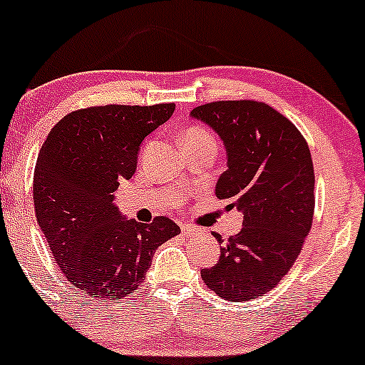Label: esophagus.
<instances>
[{
	"mask_svg": "<svg viewBox=\"0 0 365 365\" xmlns=\"http://www.w3.org/2000/svg\"><path fill=\"white\" fill-rule=\"evenodd\" d=\"M180 230H182L183 235H187V236H190V235H195V231H197L194 226H190V225H185V222H182V225H180Z\"/></svg>",
	"mask_w": 365,
	"mask_h": 365,
	"instance_id": "esophagus-1",
	"label": "esophagus"
}]
</instances>
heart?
<instances>
[{
    "label": "heart",
    "mask_w": 365,
    "mask_h": 365,
    "mask_svg": "<svg viewBox=\"0 0 365 365\" xmlns=\"http://www.w3.org/2000/svg\"><path fill=\"white\" fill-rule=\"evenodd\" d=\"M185 140H214V138L209 130L202 129V127H190L182 134V143Z\"/></svg>",
    "instance_id": "1"
}]
</instances>
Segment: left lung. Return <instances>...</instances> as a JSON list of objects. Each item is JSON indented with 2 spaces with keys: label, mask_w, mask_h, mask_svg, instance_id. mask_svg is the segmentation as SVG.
I'll return each instance as SVG.
<instances>
[{
  "label": "left lung",
  "mask_w": 365,
  "mask_h": 365,
  "mask_svg": "<svg viewBox=\"0 0 365 365\" xmlns=\"http://www.w3.org/2000/svg\"><path fill=\"white\" fill-rule=\"evenodd\" d=\"M190 115L219 134L227 170L219 199L243 214V230L225 241L219 262L202 269L205 285L226 301H250L272 291L299 257L313 225L314 168L308 143L275 108L255 100H227Z\"/></svg>",
  "instance_id": "1"
}]
</instances>
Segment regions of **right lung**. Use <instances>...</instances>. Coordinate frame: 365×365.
<instances>
[{"label": "right lung", "mask_w": 365, "mask_h": 365, "mask_svg": "<svg viewBox=\"0 0 365 365\" xmlns=\"http://www.w3.org/2000/svg\"><path fill=\"white\" fill-rule=\"evenodd\" d=\"M175 103L103 105L71 112L43 140L34 171L38 226L64 277L98 301H118L146 279L153 255L180 232L165 216L124 219L113 192L138 166L144 138Z\"/></svg>", "instance_id": "obj_1"}]
</instances>
